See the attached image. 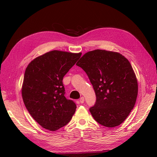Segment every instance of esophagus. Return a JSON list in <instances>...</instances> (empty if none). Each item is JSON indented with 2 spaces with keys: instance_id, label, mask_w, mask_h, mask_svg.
Returning <instances> with one entry per match:
<instances>
[{
  "instance_id": "34e87169",
  "label": "esophagus",
  "mask_w": 157,
  "mask_h": 157,
  "mask_svg": "<svg viewBox=\"0 0 157 157\" xmlns=\"http://www.w3.org/2000/svg\"><path fill=\"white\" fill-rule=\"evenodd\" d=\"M79 101H80V103H83L84 102V97L80 98V99H79Z\"/></svg>"
}]
</instances>
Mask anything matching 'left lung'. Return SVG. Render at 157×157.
I'll use <instances>...</instances> for the list:
<instances>
[{
    "label": "left lung",
    "instance_id": "8db88e82",
    "mask_svg": "<svg viewBox=\"0 0 157 157\" xmlns=\"http://www.w3.org/2000/svg\"><path fill=\"white\" fill-rule=\"evenodd\" d=\"M76 65L87 74L96 94V103L89 109L95 121L109 128L122 124L134 108L138 91L129 61L118 52L95 50Z\"/></svg>",
    "mask_w": 157,
    "mask_h": 157
}]
</instances>
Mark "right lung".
I'll use <instances>...</instances> for the list:
<instances>
[{"mask_svg": "<svg viewBox=\"0 0 157 157\" xmlns=\"http://www.w3.org/2000/svg\"><path fill=\"white\" fill-rule=\"evenodd\" d=\"M81 54L53 50L37 57L25 69L23 100L31 117L45 129L58 130L74 115L77 105L65 97L62 80Z\"/></svg>", "mask_w": 157, "mask_h": 157, "instance_id": "add662e5", "label": "right lung"}]
</instances>
